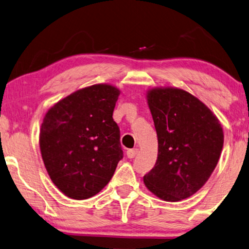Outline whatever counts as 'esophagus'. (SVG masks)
Instances as JSON below:
<instances>
[{
  "mask_svg": "<svg viewBox=\"0 0 249 249\" xmlns=\"http://www.w3.org/2000/svg\"><path fill=\"white\" fill-rule=\"evenodd\" d=\"M137 154H139V148H133V149H128L127 152H126V155H127L128 159H134Z\"/></svg>",
  "mask_w": 249,
  "mask_h": 249,
  "instance_id": "1",
  "label": "esophagus"
}]
</instances>
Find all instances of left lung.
<instances>
[{"instance_id":"8db88e82","label":"left lung","mask_w":249,"mask_h":249,"mask_svg":"<svg viewBox=\"0 0 249 249\" xmlns=\"http://www.w3.org/2000/svg\"><path fill=\"white\" fill-rule=\"evenodd\" d=\"M147 102L159 155L144 183L166 202L187 198L202 188L218 163L222 126L206 105L183 89H151Z\"/></svg>"}]
</instances>
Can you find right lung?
<instances>
[{
    "label": "right lung",
    "mask_w": 249,
    "mask_h": 249,
    "mask_svg": "<svg viewBox=\"0 0 249 249\" xmlns=\"http://www.w3.org/2000/svg\"><path fill=\"white\" fill-rule=\"evenodd\" d=\"M120 90L106 84L82 89L55 104L43 120L39 147L46 171L68 197L100 193L123 159L113 112Z\"/></svg>",
    "instance_id": "add662e5"
}]
</instances>
